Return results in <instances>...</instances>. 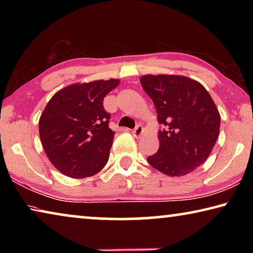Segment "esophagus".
Wrapping results in <instances>:
<instances>
[{"mask_svg": "<svg viewBox=\"0 0 253 253\" xmlns=\"http://www.w3.org/2000/svg\"><path fill=\"white\" fill-rule=\"evenodd\" d=\"M144 132V128L142 125H137L136 128L134 130H132V135H134L136 138H139V137H142Z\"/></svg>", "mask_w": 253, "mask_h": 253, "instance_id": "1", "label": "esophagus"}]
</instances>
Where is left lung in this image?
<instances>
[{
	"instance_id": "1",
	"label": "left lung",
	"mask_w": 253,
	"mask_h": 253,
	"mask_svg": "<svg viewBox=\"0 0 253 253\" xmlns=\"http://www.w3.org/2000/svg\"><path fill=\"white\" fill-rule=\"evenodd\" d=\"M145 92L164 125L160 148L147 157L154 169L169 176H184L208 160L220 131L221 117L207 89L184 76L145 75Z\"/></svg>"
}]
</instances>
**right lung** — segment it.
<instances>
[{"instance_id":"right-lung-1","label":"right lung","mask_w":253,"mask_h":253,"mask_svg":"<svg viewBox=\"0 0 253 253\" xmlns=\"http://www.w3.org/2000/svg\"><path fill=\"white\" fill-rule=\"evenodd\" d=\"M118 84V79L70 84L46 104L39 134L46 156L59 172L84 178L104 169L115 136L104 98Z\"/></svg>"}]
</instances>
